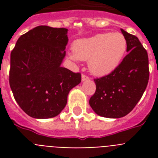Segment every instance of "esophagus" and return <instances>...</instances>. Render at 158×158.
<instances>
[{
    "label": "esophagus",
    "mask_w": 158,
    "mask_h": 158,
    "mask_svg": "<svg viewBox=\"0 0 158 158\" xmlns=\"http://www.w3.org/2000/svg\"><path fill=\"white\" fill-rule=\"evenodd\" d=\"M87 79H89V77L86 74H82V81H84V80H87Z\"/></svg>",
    "instance_id": "1"
}]
</instances>
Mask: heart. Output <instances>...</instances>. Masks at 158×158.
Here are the masks:
<instances>
[{
    "label": "heart",
    "instance_id": "obj_1",
    "mask_svg": "<svg viewBox=\"0 0 158 158\" xmlns=\"http://www.w3.org/2000/svg\"><path fill=\"white\" fill-rule=\"evenodd\" d=\"M127 49V41L122 33H98L73 43L69 57L74 60H89V68L94 74H110L120 64Z\"/></svg>",
    "mask_w": 158,
    "mask_h": 158
}]
</instances>
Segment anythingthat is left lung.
<instances>
[{"mask_svg":"<svg viewBox=\"0 0 158 158\" xmlns=\"http://www.w3.org/2000/svg\"><path fill=\"white\" fill-rule=\"evenodd\" d=\"M127 41L128 54L112 72L94 79L95 94L89 105L98 115L125 116L142 98L149 79L148 56L139 38L120 29Z\"/></svg>","mask_w":158,"mask_h":158,"instance_id":"8db88e82","label":"left lung"}]
</instances>
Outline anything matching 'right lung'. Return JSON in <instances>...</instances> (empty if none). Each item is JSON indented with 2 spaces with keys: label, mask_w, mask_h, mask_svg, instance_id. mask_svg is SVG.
<instances>
[{
  "label": "right lung",
  "mask_w": 158,
  "mask_h": 158,
  "mask_svg": "<svg viewBox=\"0 0 158 158\" xmlns=\"http://www.w3.org/2000/svg\"><path fill=\"white\" fill-rule=\"evenodd\" d=\"M68 43L67 29L41 25L21 35L10 54V86L14 98L29 116H56L67 103L81 74L60 66Z\"/></svg>",
  "instance_id": "add662e5"
}]
</instances>
